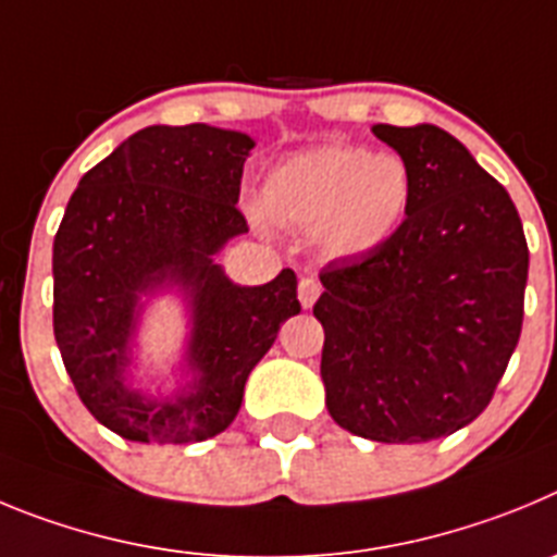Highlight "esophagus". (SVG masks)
<instances>
[{"label":"esophagus","instance_id":"1","mask_svg":"<svg viewBox=\"0 0 557 557\" xmlns=\"http://www.w3.org/2000/svg\"><path fill=\"white\" fill-rule=\"evenodd\" d=\"M322 297V283L313 277H302L299 280V302H302V308H313L315 299Z\"/></svg>","mask_w":557,"mask_h":557}]
</instances>
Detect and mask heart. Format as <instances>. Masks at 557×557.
I'll list each match as a JSON object with an SVG mask.
<instances>
[{
	"mask_svg": "<svg viewBox=\"0 0 557 557\" xmlns=\"http://www.w3.org/2000/svg\"><path fill=\"white\" fill-rule=\"evenodd\" d=\"M410 191L413 180L397 154L330 144L274 166L263 208L283 227L313 233L330 258H355L388 242L408 213Z\"/></svg>",
	"mask_w": 557,
	"mask_h": 557,
	"instance_id": "obj_1",
	"label": "heart"
}]
</instances>
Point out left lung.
I'll return each mask as SVG.
<instances>
[{"instance_id": "8db88e82", "label": "left lung", "mask_w": 557, "mask_h": 557, "mask_svg": "<svg viewBox=\"0 0 557 557\" xmlns=\"http://www.w3.org/2000/svg\"><path fill=\"white\" fill-rule=\"evenodd\" d=\"M372 133L408 166L388 242L322 269L327 410L383 444L453 435L488 408L524 319L528 242L508 191L433 124Z\"/></svg>"}]
</instances>
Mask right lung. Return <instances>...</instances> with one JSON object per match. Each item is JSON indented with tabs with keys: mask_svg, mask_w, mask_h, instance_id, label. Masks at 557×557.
<instances>
[{
	"mask_svg": "<svg viewBox=\"0 0 557 557\" xmlns=\"http://www.w3.org/2000/svg\"><path fill=\"white\" fill-rule=\"evenodd\" d=\"M244 133L154 124L83 174L52 249V324L77 397L99 424L141 444H194L230 428L244 385L297 315V274L233 285L213 255L249 224L238 210ZM163 278L193 290L189 359L200 372L174 404H147L123 385L137 294Z\"/></svg>",
	"mask_w": 557,
	"mask_h": 557,
	"instance_id": "obj_1",
	"label": "right lung"
}]
</instances>
